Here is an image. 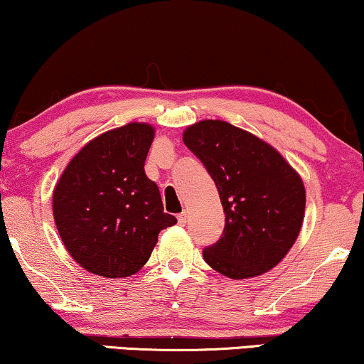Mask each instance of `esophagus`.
I'll list each match as a JSON object with an SVG mask.
<instances>
[{
    "label": "esophagus",
    "instance_id": "esophagus-1",
    "mask_svg": "<svg viewBox=\"0 0 364 364\" xmlns=\"http://www.w3.org/2000/svg\"><path fill=\"white\" fill-rule=\"evenodd\" d=\"M177 220H178V223H181L182 226L187 223V212H186V210H183V212H181V213H178V217H177Z\"/></svg>",
    "mask_w": 364,
    "mask_h": 364
}]
</instances>
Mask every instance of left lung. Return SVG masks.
Masks as SVG:
<instances>
[{"mask_svg":"<svg viewBox=\"0 0 364 364\" xmlns=\"http://www.w3.org/2000/svg\"><path fill=\"white\" fill-rule=\"evenodd\" d=\"M183 143L213 178L225 212L203 259L231 279L267 272L296 243L305 210L299 173L264 141L218 119L188 126Z\"/></svg>","mask_w":364,"mask_h":364,"instance_id":"1","label":"left lung"}]
</instances>
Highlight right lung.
<instances>
[{
    "instance_id": "obj_1",
    "label": "right lung",
    "mask_w": 364,
    "mask_h": 364,
    "mask_svg": "<svg viewBox=\"0 0 364 364\" xmlns=\"http://www.w3.org/2000/svg\"><path fill=\"white\" fill-rule=\"evenodd\" d=\"M154 128L129 123L92 139L68 162L52 207L67 251L103 277H128L149 259L157 235L177 223L144 172Z\"/></svg>"
}]
</instances>
